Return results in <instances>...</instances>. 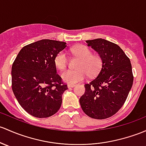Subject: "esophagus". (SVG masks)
<instances>
[{
	"instance_id": "esophagus-1",
	"label": "esophagus",
	"mask_w": 146,
	"mask_h": 146,
	"mask_svg": "<svg viewBox=\"0 0 146 146\" xmlns=\"http://www.w3.org/2000/svg\"><path fill=\"white\" fill-rule=\"evenodd\" d=\"M76 85V84H68L67 86H68V87L69 88V87H74Z\"/></svg>"
}]
</instances>
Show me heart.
<instances>
[{
	"label": "heart",
	"instance_id": "obj_1",
	"mask_svg": "<svg viewBox=\"0 0 146 146\" xmlns=\"http://www.w3.org/2000/svg\"><path fill=\"white\" fill-rule=\"evenodd\" d=\"M72 54L80 60L78 63L77 69H68L61 73L63 80L68 83H77L83 80L87 76L94 77L101 72L103 59L100 55L93 54L92 51L85 45H78L70 49ZM54 63L56 68L63 70L68 64V57L64 52L56 55Z\"/></svg>",
	"mask_w": 146,
	"mask_h": 146
}]
</instances>
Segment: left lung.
Listing matches in <instances>:
<instances>
[{
  "label": "left lung",
  "instance_id": "left-lung-1",
  "mask_svg": "<svg viewBox=\"0 0 146 146\" xmlns=\"http://www.w3.org/2000/svg\"><path fill=\"white\" fill-rule=\"evenodd\" d=\"M103 59L97 77L85 84L80 99L84 113L94 119H106L120 109L133 85L134 76L130 59L117 45L97 39L86 40Z\"/></svg>",
  "mask_w": 146,
  "mask_h": 146
}]
</instances>
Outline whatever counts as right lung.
<instances>
[{"mask_svg":"<svg viewBox=\"0 0 146 146\" xmlns=\"http://www.w3.org/2000/svg\"><path fill=\"white\" fill-rule=\"evenodd\" d=\"M66 42L44 39L24 46L12 66V89L20 106L33 117L53 115L60 108L66 84L54 59Z\"/></svg>","mask_w":146,"mask_h":146,"instance_id":"right-lung-1","label":"right lung"}]
</instances>
